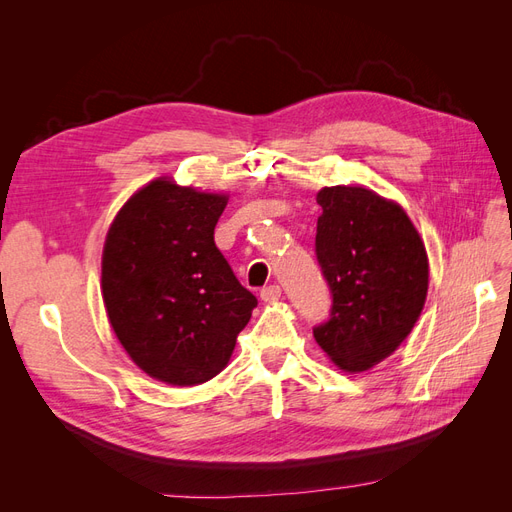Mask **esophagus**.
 <instances>
[{"label":"esophagus","instance_id":"34e87169","mask_svg":"<svg viewBox=\"0 0 512 512\" xmlns=\"http://www.w3.org/2000/svg\"><path fill=\"white\" fill-rule=\"evenodd\" d=\"M280 297H282V288L277 286V284H271V286L260 290V299L265 301V303H275Z\"/></svg>","mask_w":512,"mask_h":512}]
</instances>
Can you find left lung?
Segmentation results:
<instances>
[{
  "label": "left lung",
  "instance_id": "8db88e82",
  "mask_svg": "<svg viewBox=\"0 0 512 512\" xmlns=\"http://www.w3.org/2000/svg\"><path fill=\"white\" fill-rule=\"evenodd\" d=\"M316 200V258L333 305L314 337L339 369L359 374L393 354L421 316L427 252L406 211L376 192L333 185Z\"/></svg>",
  "mask_w": 512,
  "mask_h": 512
}]
</instances>
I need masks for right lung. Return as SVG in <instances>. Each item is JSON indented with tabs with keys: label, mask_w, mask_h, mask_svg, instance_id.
Wrapping results in <instances>:
<instances>
[{
	"label": "right lung",
	"mask_w": 512,
	"mask_h": 512,
	"mask_svg": "<svg viewBox=\"0 0 512 512\" xmlns=\"http://www.w3.org/2000/svg\"><path fill=\"white\" fill-rule=\"evenodd\" d=\"M224 194L166 177L138 190L108 228L102 297L130 359L151 378L194 386L228 365L258 305L215 247Z\"/></svg>",
	"instance_id": "1"
}]
</instances>
